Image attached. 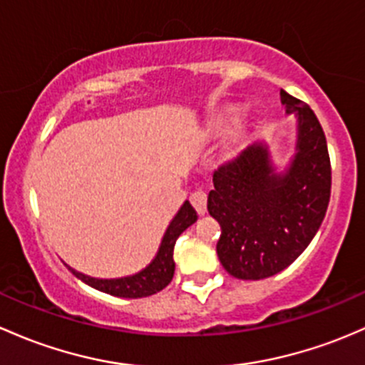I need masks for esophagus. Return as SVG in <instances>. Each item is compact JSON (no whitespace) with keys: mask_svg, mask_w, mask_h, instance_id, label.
I'll list each match as a JSON object with an SVG mask.
<instances>
[{"mask_svg":"<svg viewBox=\"0 0 365 365\" xmlns=\"http://www.w3.org/2000/svg\"><path fill=\"white\" fill-rule=\"evenodd\" d=\"M190 202H192L195 212L199 215L206 213V194L202 192V190H195V192L190 195Z\"/></svg>","mask_w":365,"mask_h":365,"instance_id":"1","label":"esophagus"}]
</instances>
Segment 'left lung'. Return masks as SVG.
Here are the masks:
<instances>
[{"label":"left lung","instance_id":"left-lung-1","mask_svg":"<svg viewBox=\"0 0 365 365\" xmlns=\"http://www.w3.org/2000/svg\"><path fill=\"white\" fill-rule=\"evenodd\" d=\"M287 128L213 171L210 213L227 273L260 279L289 269L322 231L331 201V160L320 129L279 92Z\"/></svg>","mask_w":365,"mask_h":365}]
</instances>
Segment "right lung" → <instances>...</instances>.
I'll return each mask as SVG.
<instances>
[{"mask_svg":"<svg viewBox=\"0 0 365 365\" xmlns=\"http://www.w3.org/2000/svg\"><path fill=\"white\" fill-rule=\"evenodd\" d=\"M192 222H195V213L190 208L189 202L182 206L178 215L173 218V222L168 227L164 240L160 243L159 252H157L155 259L148 264L145 269L133 276H125V278L113 279H89V282L98 285L99 289H105L108 292L129 295V297H141V295H152L159 290H163L168 283L171 282L173 273H175V260H173V247L178 237V234L185 227H189Z\"/></svg>","mask_w":365,"mask_h":365,"instance_id":"right-lung-1","label":"right lung"}]
</instances>
